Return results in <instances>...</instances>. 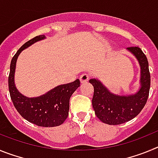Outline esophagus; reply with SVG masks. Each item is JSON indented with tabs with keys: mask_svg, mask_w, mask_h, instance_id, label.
I'll list each match as a JSON object with an SVG mask.
<instances>
[{
	"mask_svg": "<svg viewBox=\"0 0 158 158\" xmlns=\"http://www.w3.org/2000/svg\"><path fill=\"white\" fill-rule=\"evenodd\" d=\"M89 76L88 74H86V73H83L82 75H81L80 77V81L81 83H85V82H87L88 81H89Z\"/></svg>",
	"mask_w": 158,
	"mask_h": 158,
	"instance_id": "obj_1",
	"label": "esophagus"
}]
</instances>
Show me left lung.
Masks as SVG:
<instances>
[{
  "label": "left lung",
  "instance_id": "left-lung-1",
  "mask_svg": "<svg viewBox=\"0 0 158 158\" xmlns=\"http://www.w3.org/2000/svg\"><path fill=\"white\" fill-rule=\"evenodd\" d=\"M139 62L141 69L140 88L134 94L117 95L112 93L98 79L89 82L94 88L92 104L95 114L101 122L109 125H118L131 120L139 115L146 104L150 88V74L147 58L139 47L127 48Z\"/></svg>",
  "mask_w": 158,
  "mask_h": 158
}]
</instances>
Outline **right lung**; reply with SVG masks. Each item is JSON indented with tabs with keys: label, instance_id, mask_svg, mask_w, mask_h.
<instances>
[{
	"label": "right lung",
	"instance_id": "1",
	"mask_svg": "<svg viewBox=\"0 0 158 158\" xmlns=\"http://www.w3.org/2000/svg\"><path fill=\"white\" fill-rule=\"evenodd\" d=\"M46 39L44 35H38L25 43L18 50L11 61L8 77V89L14 106L23 118L37 126L53 127L64 123L69 115V99L80 86L77 79L71 83L60 85L37 97H27L18 91L15 85V71L18 56L24 49Z\"/></svg>",
	"mask_w": 158,
	"mask_h": 158
}]
</instances>
